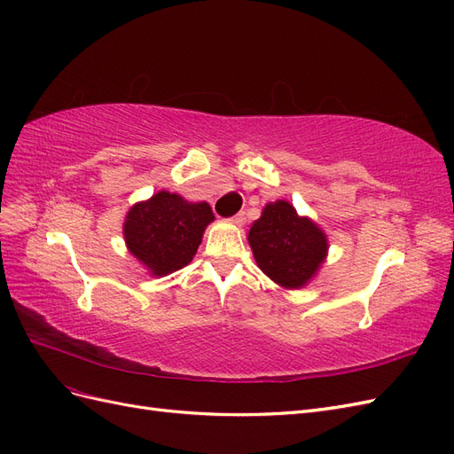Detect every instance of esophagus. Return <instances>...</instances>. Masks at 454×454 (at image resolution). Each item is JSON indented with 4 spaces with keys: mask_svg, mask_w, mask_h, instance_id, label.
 <instances>
[{
    "mask_svg": "<svg viewBox=\"0 0 454 454\" xmlns=\"http://www.w3.org/2000/svg\"><path fill=\"white\" fill-rule=\"evenodd\" d=\"M231 222L235 223V225H244V222H246V217H244V212H239L237 215H232L231 217Z\"/></svg>",
    "mask_w": 454,
    "mask_h": 454,
    "instance_id": "1",
    "label": "esophagus"
}]
</instances>
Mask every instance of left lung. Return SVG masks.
Masks as SVG:
<instances>
[{
    "label": "left lung",
    "instance_id": "obj_1",
    "mask_svg": "<svg viewBox=\"0 0 454 454\" xmlns=\"http://www.w3.org/2000/svg\"><path fill=\"white\" fill-rule=\"evenodd\" d=\"M248 242L257 267L287 290L309 284L327 254L325 232L312 219L297 215L286 200L265 206L248 232Z\"/></svg>",
    "mask_w": 454,
    "mask_h": 454
}]
</instances>
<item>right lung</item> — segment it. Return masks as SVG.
I'll use <instances>...</instances> for the list:
<instances>
[{"label": "right lung", "mask_w": 454, "mask_h": 454, "mask_svg": "<svg viewBox=\"0 0 454 454\" xmlns=\"http://www.w3.org/2000/svg\"><path fill=\"white\" fill-rule=\"evenodd\" d=\"M210 222L214 214L208 202H187L180 195L159 191L132 206L122 232L129 252L153 277H164L193 261Z\"/></svg>", "instance_id": "1"}]
</instances>
